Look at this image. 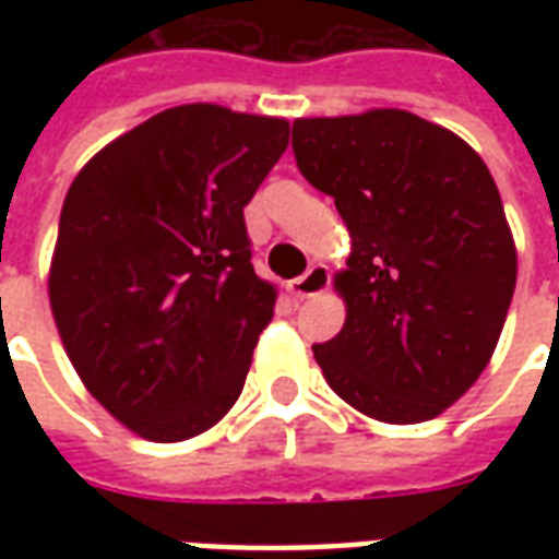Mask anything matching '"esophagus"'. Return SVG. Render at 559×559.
<instances>
[{"label": "esophagus", "instance_id": "obj_1", "mask_svg": "<svg viewBox=\"0 0 559 559\" xmlns=\"http://www.w3.org/2000/svg\"><path fill=\"white\" fill-rule=\"evenodd\" d=\"M329 281H332L329 269L323 263H314V266L305 272L302 278L290 281L287 290H290L293 299H311V296H320V293L326 290Z\"/></svg>", "mask_w": 559, "mask_h": 559}]
</instances>
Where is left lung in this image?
<instances>
[{"label": "left lung", "instance_id": "1", "mask_svg": "<svg viewBox=\"0 0 559 559\" xmlns=\"http://www.w3.org/2000/svg\"><path fill=\"white\" fill-rule=\"evenodd\" d=\"M296 167L335 197L353 251L338 335L314 344L332 392L371 419L440 416L491 359L518 257L485 160L407 110L293 122Z\"/></svg>", "mask_w": 559, "mask_h": 559}]
</instances>
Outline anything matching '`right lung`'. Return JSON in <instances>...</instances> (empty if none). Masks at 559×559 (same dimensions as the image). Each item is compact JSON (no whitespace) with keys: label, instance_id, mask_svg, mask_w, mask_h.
I'll return each mask as SVG.
<instances>
[{"label":"right lung","instance_id":"right-lung-1","mask_svg":"<svg viewBox=\"0 0 559 559\" xmlns=\"http://www.w3.org/2000/svg\"><path fill=\"white\" fill-rule=\"evenodd\" d=\"M287 138L284 119L185 104L104 146L68 188L56 329L104 411L146 440L197 437L242 395L275 314L242 209Z\"/></svg>","mask_w":559,"mask_h":559}]
</instances>
